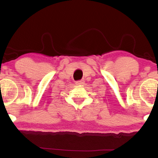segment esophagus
<instances>
[{
	"label": "esophagus",
	"instance_id": "34e87169",
	"mask_svg": "<svg viewBox=\"0 0 158 158\" xmlns=\"http://www.w3.org/2000/svg\"><path fill=\"white\" fill-rule=\"evenodd\" d=\"M85 81L84 80H79V81H76V85H83L84 84Z\"/></svg>",
	"mask_w": 158,
	"mask_h": 158
}]
</instances>
